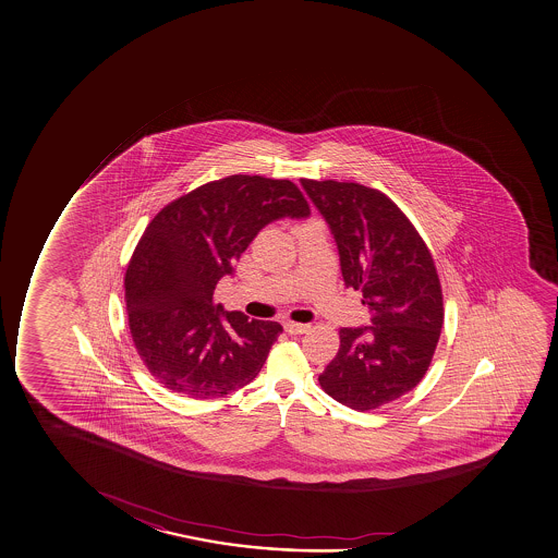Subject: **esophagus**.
<instances>
[{
  "label": "esophagus",
  "mask_w": 558,
  "mask_h": 558,
  "mask_svg": "<svg viewBox=\"0 0 558 558\" xmlns=\"http://www.w3.org/2000/svg\"><path fill=\"white\" fill-rule=\"evenodd\" d=\"M283 328H286V332L288 333H306L310 332V328H312V326L288 320V323H283Z\"/></svg>",
  "instance_id": "esophagus-1"
}]
</instances>
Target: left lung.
Listing matches in <instances>:
<instances>
[{"label": "left lung", "mask_w": 558, "mask_h": 558, "mask_svg": "<svg viewBox=\"0 0 558 558\" xmlns=\"http://www.w3.org/2000/svg\"><path fill=\"white\" fill-rule=\"evenodd\" d=\"M302 187L332 230L344 286L364 294L373 326L341 328L320 388L369 412L412 391L433 362L444 294L433 254L401 207L360 183L307 180Z\"/></svg>", "instance_id": "8db88e82"}]
</instances>
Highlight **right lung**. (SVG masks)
<instances>
[{
	"label": "right lung",
	"mask_w": 558,
	"mask_h": 558,
	"mask_svg": "<svg viewBox=\"0 0 558 558\" xmlns=\"http://www.w3.org/2000/svg\"><path fill=\"white\" fill-rule=\"evenodd\" d=\"M307 215L293 182L235 174L183 194L151 219L124 286L133 344L157 383L191 399H217L256 378L283 328L225 312L215 286L264 226Z\"/></svg>",
	"instance_id": "obj_1"
}]
</instances>
